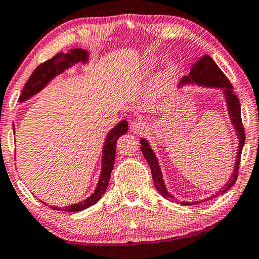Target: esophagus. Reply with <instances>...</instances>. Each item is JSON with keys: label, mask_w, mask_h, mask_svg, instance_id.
<instances>
[{"label": "esophagus", "mask_w": 259, "mask_h": 259, "mask_svg": "<svg viewBox=\"0 0 259 259\" xmlns=\"http://www.w3.org/2000/svg\"><path fill=\"white\" fill-rule=\"evenodd\" d=\"M148 128L147 122L142 121V119H137V121H134L130 124V130L133 131L134 134H142L145 129Z\"/></svg>", "instance_id": "1"}]
</instances>
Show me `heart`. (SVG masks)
<instances>
[{
	"label": "heart",
	"instance_id": "obj_1",
	"mask_svg": "<svg viewBox=\"0 0 259 259\" xmlns=\"http://www.w3.org/2000/svg\"><path fill=\"white\" fill-rule=\"evenodd\" d=\"M157 60L156 58H151L147 62V64L144 65L143 69H142V74L145 75L147 72L152 68V65L156 64ZM175 76H176V67L175 65H167V67L161 72V75L158 76L157 78L155 79L154 82L151 83L150 88L148 89L147 92V98L150 101H156L158 98L169 92L171 84H172Z\"/></svg>",
	"mask_w": 259,
	"mask_h": 259
}]
</instances>
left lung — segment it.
<instances>
[{
	"label": "left lung",
	"mask_w": 259,
	"mask_h": 259,
	"mask_svg": "<svg viewBox=\"0 0 259 259\" xmlns=\"http://www.w3.org/2000/svg\"><path fill=\"white\" fill-rule=\"evenodd\" d=\"M189 85H198L202 87V88H207V89H218L222 90V93L224 95L225 103H227L228 108V114L229 118H230V122L234 129L236 131V135H237L238 138V151H237V157H236V163L234 166V172L231 174V176L227 181V183L222 190L214 192L213 195H211L210 197L206 199H211L212 197H217V196L223 195L227 192L229 189H230L232 185L235 184L236 180H237V174H238V166L240 162V155H242V149L244 147V143H245V135H244V128L242 124V118H240V104L239 101L236 95L234 94V87L231 85V83L229 82L218 65L214 63V61L211 58L209 55H203L199 57L198 60L192 64L190 68V72L187 76H184L183 78L181 79L180 84H178V88H183V87H189ZM141 151L143 156L147 159L149 166L151 169L152 174V181H154L155 187L157 189V191L161 194L163 197L166 199H170L171 202L180 203L182 205H195V204H198L199 202H205L206 199H202V201H194V202H180L178 199H175L172 195H170L166 190V185L164 183V180H163V175L161 166H159L158 159L156 157L155 151L151 149V145L149 143L147 138H141Z\"/></svg>",
	"instance_id": "obj_1"
}]
</instances>
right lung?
Here are the masks:
<instances>
[{"label":"right lung","mask_w":259,"mask_h":259,"mask_svg":"<svg viewBox=\"0 0 259 259\" xmlns=\"http://www.w3.org/2000/svg\"><path fill=\"white\" fill-rule=\"evenodd\" d=\"M89 52L85 49L75 48L70 49V52L64 54L60 53L57 54L55 57L52 60L46 61L45 63L39 64L37 68L35 69L30 77H29L28 82L25 83L22 94L19 98L20 103L28 101L29 98L35 96L36 94L42 92L50 82L53 81L56 76L61 75L68 69L74 67L75 64L82 63L88 64L89 63ZM14 134H15V126L13 124ZM128 131V121L122 119L121 122L117 123L114 128H112L107 134V137L104 140L103 148H102V161H101V172L100 177H98V182L96 188L92 195L82 202L71 204L69 206L60 207L50 205V207L54 210L58 211H68V212H77V211H82L87 209V207L94 205L98 201H100L102 196L104 195L105 190H107L109 181H110L111 171L115 164V156H116V143L117 140L122 135H124ZM45 203V202H43ZM47 204V203H45Z\"/></svg>","instance_id":"add662e5"}]
</instances>
